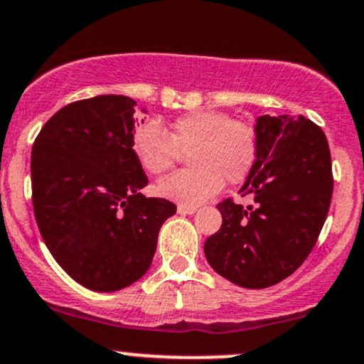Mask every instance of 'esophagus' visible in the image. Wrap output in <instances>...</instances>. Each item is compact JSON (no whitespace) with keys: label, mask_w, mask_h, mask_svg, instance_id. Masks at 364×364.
<instances>
[{"label":"esophagus","mask_w":364,"mask_h":364,"mask_svg":"<svg viewBox=\"0 0 364 364\" xmlns=\"http://www.w3.org/2000/svg\"><path fill=\"white\" fill-rule=\"evenodd\" d=\"M197 210V207H190V205H178V213L179 214H193Z\"/></svg>","instance_id":"1"}]
</instances>
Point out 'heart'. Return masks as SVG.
<instances>
[{
	"label": "heart",
	"mask_w": 364,
	"mask_h": 364,
	"mask_svg": "<svg viewBox=\"0 0 364 364\" xmlns=\"http://www.w3.org/2000/svg\"><path fill=\"white\" fill-rule=\"evenodd\" d=\"M133 150L151 174L169 171L188 155L190 169L157 181L161 197L179 205L195 207L214 197L225 186L245 181L259 157L257 131L223 110L198 109L181 115L164 129L159 122L136 124Z\"/></svg>",
	"instance_id": "heart-1"
}]
</instances>
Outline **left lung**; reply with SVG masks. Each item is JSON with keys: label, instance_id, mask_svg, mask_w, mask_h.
Wrapping results in <instances>:
<instances>
[{"label": "left lung", "instance_id": "1", "mask_svg": "<svg viewBox=\"0 0 364 364\" xmlns=\"http://www.w3.org/2000/svg\"><path fill=\"white\" fill-rule=\"evenodd\" d=\"M259 157L242 186L252 205L218 203L223 225L203 245L207 262L243 289H266L294 273L328 214L333 174L325 133L304 115H262Z\"/></svg>", "mask_w": 364, "mask_h": 364}]
</instances>
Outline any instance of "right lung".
Masks as SVG:
<instances>
[{"instance_id": "add662e5", "label": "right lung", "mask_w": 364, "mask_h": 364, "mask_svg": "<svg viewBox=\"0 0 364 364\" xmlns=\"http://www.w3.org/2000/svg\"><path fill=\"white\" fill-rule=\"evenodd\" d=\"M134 102L79 100L48 119L33 145V207L41 237L72 279L115 292L146 273L162 223L176 213L149 185L133 150Z\"/></svg>"}]
</instances>
